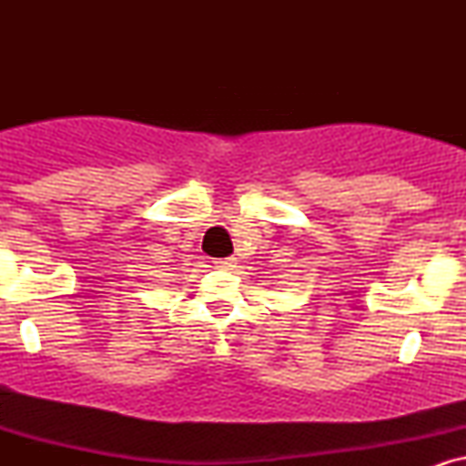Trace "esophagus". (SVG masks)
I'll return each instance as SVG.
<instances>
[{
  "label": "esophagus",
  "instance_id": "1",
  "mask_svg": "<svg viewBox=\"0 0 466 466\" xmlns=\"http://www.w3.org/2000/svg\"><path fill=\"white\" fill-rule=\"evenodd\" d=\"M215 267H218V269H234L237 267V258H218L215 260Z\"/></svg>",
  "mask_w": 466,
  "mask_h": 466
}]
</instances>
